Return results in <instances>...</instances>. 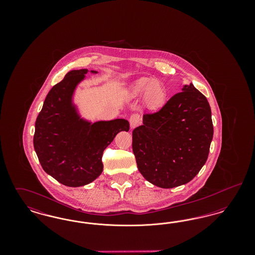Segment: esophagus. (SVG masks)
Wrapping results in <instances>:
<instances>
[{"mask_svg": "<svg viewBox=\"0 0 255 255\" xmlns=\"http://www.w3.org/2000/svg\"><path fill=\"white\" fill-rule=\"evenodd\" d=\"M139 121H140V117L138 114H132L130 119H129V122H130V126L131 128L133 129L134 127H136L139 124Z\"/></svg>", "mask_w": 255, "mask_h": 255, "instance_id": "34e87169", "label": "esophagus"}]
</instances>
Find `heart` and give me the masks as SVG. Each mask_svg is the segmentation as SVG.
Here are the masks:
<instances>
[{
	"instance_id": "heart-1",
	"label": "heart",
	"mask_w": 255,
	"mask_h": 255,
	"mask_svg": "<svg viewBox=\"0 0 255 255\" xmlns=\"http://www.w3.org/2000/svg\"><path fill=\"white\" fill-rule=\"evenodd\" d=\"M131 93L133 97L144 95V102L148 108L159 110L166 102V91L164 87L155 79L141 77L133 82Z\"/></svg>"
}]
</instances>
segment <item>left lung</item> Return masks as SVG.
<instances>
[{"instance_id": "1", "label": "left lung", "mask_w": 255, "mask_h": 255, "mask_svg": "<svg viewBox=\"0 0 255 255\" xmlns=\"http://www.w3.org/2000/svg\"><path fill=\"white\" fill-rule=\"evenodd\" d=\"M212 137L206 97L192 83L185 85L159 111L144 114L143 124L133 129L137 168L161 188L187 183L206 163Z\"/></svg>"}]
</instances>
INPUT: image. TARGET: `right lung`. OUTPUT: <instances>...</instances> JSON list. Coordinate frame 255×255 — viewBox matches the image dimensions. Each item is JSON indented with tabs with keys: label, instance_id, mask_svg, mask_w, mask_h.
<instances>
[{
	"label": "right lung",
	"instance_id": "1",
	"mask_svg": "<svg viewBox=\"0 0 255 255\" xmlns=\"http://www.w3.org/2000/svg\"><path fill=\"white\" fill-rule=\"evenodd\" d=\"M87 73L86 69L73 70L53 86L35 122L33 145L43 169L71 187L95 181L103 171V151L117 133L129 131L126 120L92 124L79 117L73 92Z\"/></svg>",
	"mask_w": 255,
	"mask_h": 255
}]
</instances>
